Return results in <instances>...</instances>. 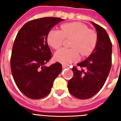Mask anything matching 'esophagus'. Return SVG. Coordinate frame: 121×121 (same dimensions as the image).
Returning <instances> with one entry per match:
<instances>
[{
  "instance_id": "1",
  "label": "esophagus",
  "mask_w": 121,
  "mask_h": 121,
  "mask_svg": "<svg viewBox=\"0 0 121 121\" xmlns=\"http://www.w3.org/2000/svg\"><path fill=\"white\" fill-rule=\"evenodd\" d=\"M62 67H63V69H65V68H68V66H66V65H63Z\"/></svg>"
}]
</instances>
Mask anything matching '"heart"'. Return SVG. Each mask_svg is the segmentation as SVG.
Here are the masks:
<instances>
[{
    "mask_svg": "<svg viewBox=\"0 0 121 121\" xmlns=\"http://www.w3.org/2000/svg\"><path fill=\"white\" fill-rule=\"evenodd\" d=\"M60 30L52 29L47 35V43L54 49H58L66 39H70L69 47L56 52L54 60L61 63L68 65L79 60V53L87 56L95 50L98 37L95 32L80 22H71L61 25Z\"/></svg>",
    "mask_w": 121,
    "mask_h": 121,
    "instance_id": "obj_1",
    "label": "heart"
}]
</instances>
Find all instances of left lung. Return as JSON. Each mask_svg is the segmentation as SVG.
Returning a JSON list of instances; mask_svg holds the SVG:
<instances>
[{"instance_id":"obj_1","label":"left lung","mask_w":121,"mask_h":121,"mask_svg":"<svg viewBox=\"0 0 121 121\" xmlns=\"http://www.w3.org/2000/svg\"><path fill=\"white\" fill-rule=\"evenodd\" d=\"M97 32L98 41L95 50L87 58L73 68V76L68 82L71 95L81 99H89L104 86L112 65V43L104 28L92 22ZM84 68V69H82Z\"/></svg>"}]
</instances>
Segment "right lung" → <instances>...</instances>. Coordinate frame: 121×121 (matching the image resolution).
<instances>
[{"instance_id":"obj_1","label":"right lung","mask_w":121,"mask_h":121,"mask_svg":"<svg viewBox=\"0 0 121 121\" xmlns=\"http://www.w3.org/2000/svg\"><path fill=\"white\" fill-rule=\"evenodd\" d=\"M64 19L44 17L26 23L19 30L13 45L10 67L20 91L32 99H39L50 93L54 80L61 72L60 63L45 66L52 58L47 43L50 30Z\"/></svg>"}]
</instances>
